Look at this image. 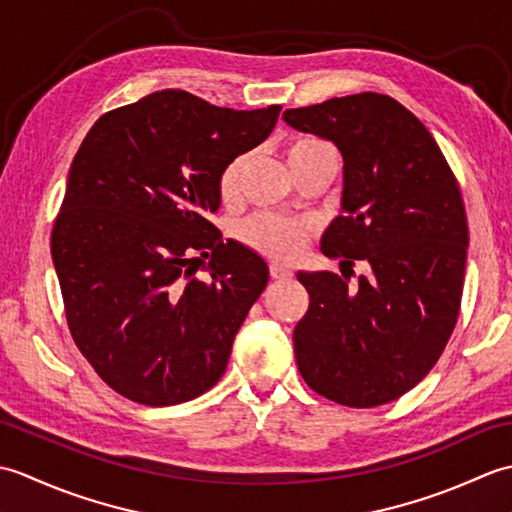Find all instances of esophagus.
I'll return each mask as SVG.
<instances>
[{"label": "esophagus", "instance_id": "esophagus-1", "mask_svg": "<svg viewBox=\"0 0 512 512\" xmlns=\"http://www.w3.org/2000/svg\"><path fill=\"white\" fill-rule=\"evenodd\" d=\"M270 277L273 279H290L292 277V270L284 264H270Z\"/></svg>", "mask_w": 512, "mask_h": 512}]
</instances>
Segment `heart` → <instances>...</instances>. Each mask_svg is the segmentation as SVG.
I'll return each instance as SVG.
<instances>
[{"label":"heart","instance_id":"heart-1","mask_svg":"<svg viewBox=\"0 0 512 512\" xmlns=\"http://www.w3.org/2000/svg\"><path fill=\"white\" fill-rule=\"evenodd\" d=\"M314 158H328L339 165V156H336V151L328 143H323V140L295 138L286 147V160L290 169ZM242 167H244V158H235L224 167L220 176V195L224 202H233L237 198ZM237 237L239 242H244L246 246L255 248L268 257L290 259L299 253L303 237H306V224L284 215L259 213V215L248 217L246 222L237 226Z\"/></svg>","mask_w":512,"mask_h":512}]
</instances>
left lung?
<instances>
[{
	"label": "left lung",
	"mask_w": 512,
	"mask_h": 512,
	"mask_svg": "<svg viewBox=\"0 0 512 512\" xmlns=\"http://www.w3.org/2000/svg\"><path fill=\"white\" fill-rule=\"evenodd\" d=\"M284 121L339 147L343 215L321 250L369 268L358 286L297 275L310 295L292 334L297 367L339 405H385L431 372L458 321L469 246L458 180L429 129L387 94L297 107Z\"/></svg>",
	"instance_id": "1"
}]
</instances>
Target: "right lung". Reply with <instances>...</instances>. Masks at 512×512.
I'll return each mask as SVG.
<instances>
[{
    "label": "right lung",
    "instance_id": "right-lung-1",
    "mask_svg": "<svg viewBox=\"0 0 512 512\" xmlns=\"http://www.w3.org/2000/svg\"><path fill=\"white\" fill-rule=\"evenodd\" d=\"M279 110L162 90L103 114L76 151L52 262L76 347L121 396L167 407L222 378L268 266L209 215L224 167L264 143Z\"/></svg>",
    "mask_w": 512,
    "mask_h": 512
}]
</instances>
